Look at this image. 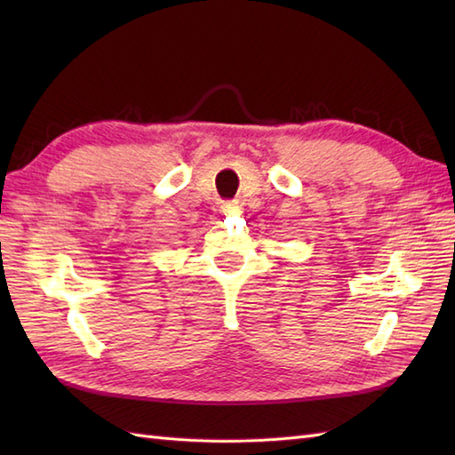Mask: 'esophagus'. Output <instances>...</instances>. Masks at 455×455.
Returning a JSON list of instances; mask_svg holds the SVG:
<instances>
[{
	"mask_svg": "<svg viewBox=\"0 0 455 455\" xmlns=\"http://www.w3.org/2000/svg\"><path fill=\"white\" fill-rule=\"evenodd\" d=\"M236 209H238L236 203H222L220 212H222V215H233V212H235Z\"/></svg>",
	"mask_w": 455,
	"mask_h": 455,
	"instance_id": "esophagus-1",
	"label": "esophagus"
}]
</instances>
